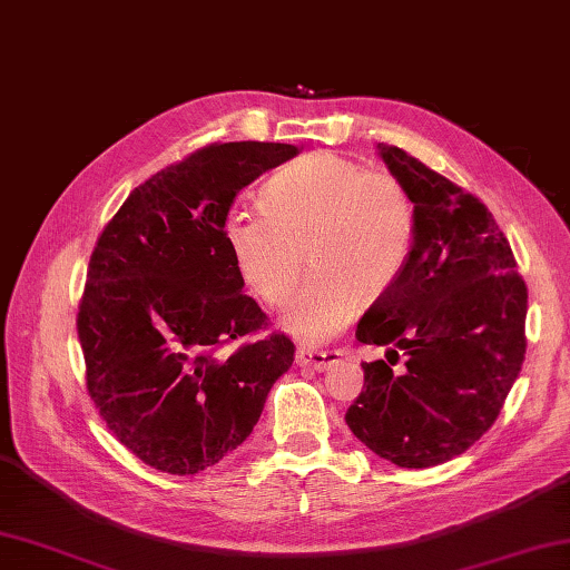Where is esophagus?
Segmentation results:
<instances>
[{"instance_id": "esophagus-1", "label": "esophagus", "mask_w": 570, "mask_h": 570, "mask_svg": "<svg viewBox=\"0 0 570 570\" xmlns=\"http://www.w3.org/2000/svg\"><path fill=\"white\" fill-rule=\"evenodd\" d=\"M341 357H343V350H306V347L296 350V365L318 370V372L335 365Z\"/></svg>"}]
</instances>
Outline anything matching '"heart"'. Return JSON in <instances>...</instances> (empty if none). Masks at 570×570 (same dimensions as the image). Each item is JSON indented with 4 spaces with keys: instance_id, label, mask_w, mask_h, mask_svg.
<instances>
[{
    "instance_id": "heart-1",
    "label": "heart",
    "mask_w": 570,
    "mask_h": 570,
    "mask_svg": "<svg viewBox=\"0 0 570 570\" xmlns=\"http://www.w3.org/2000/svg\"><path fill=\"white\" fill-rule=\"evenodd\" d=\"M259 208L225 217V245L266 304L292 292L308 254L313 272L282 308L284 331L304 343L328 341L362 296L390 292L414 245V203L402 180L347 156L313 154L284 166L262 186Z\"/></svg>"
}]
</instances>
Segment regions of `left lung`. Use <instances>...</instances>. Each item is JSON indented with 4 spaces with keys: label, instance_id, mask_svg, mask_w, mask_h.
Returning <instances> with one entry per match:
<instances>
[{
    "label": "left lung",
    "instance_id": "8db88e82",
    "mask_svg": "<svg viewBox=\"0 0 570 570\" xmlns=\"http://www.w3.org/2000/svg\"><path fill=\"white\" fill-rule=\"evenodd\" d=\"M377 149L414 203V245L357 323V341L386 360L362 362L365 386L345 421L380 458L431 468L500 416L527 353V284L485 205L404 149Z\"/></svg>",
    "mask_w": 570,
    "mask_h": 570
}]
</instances>
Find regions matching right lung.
I'll list each match as a JSON object with an SVG mask.
<instances>
[{
  "mask_svg": "<svg viewBox=\"0 0 570 570\" xmlns=\"http://www.w3.org/2000/svg\"><path fill=\"white\" fill-rule=\"evenodd\" d=\"M298 147L227 141L144 180L95 245L78 311L88 392L117 441L144 463L196 475L257 426L294 343L266 328L223 223L237 193Z\"/></svg>",
  "mask_w": 570,
  "mask_h": 570,
  "instance_id": "obj_1",
  "label": "right lung"
}]
</instances>
